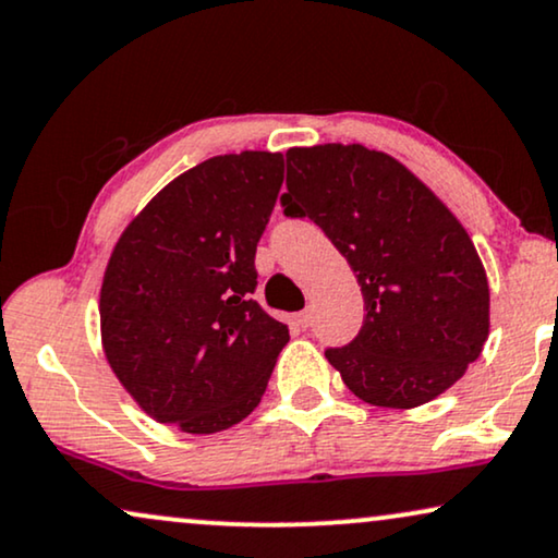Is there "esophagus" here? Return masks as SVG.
Listing matches in <instances>:
<instances>
[{"label": "esophagus", "instance_id": "34e87169", "mask_svg": "<svg viewBox=\"0 0 558 558\" xmlns=\"http://www.w3.org/2000/svg\"><path fill=\"white\" fill-rule=\"evenodd\" d=\"M295 326H301V329H308L311 324H314V316H311V311H301V314L293 316Z\"/></svg>", "mask_w": 558, "mask_h": 558}]
</instances>
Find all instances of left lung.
<instances>
[{"label":"left lung","mask_w":558,"mask_h":558,"mask_svg":"<svg viewBox=\"0 0 558 558\" xmlns=\"http://www.w3.org/2000/svg\"><path fill=\"white\" fill-rule=\"evenodd\" d=\"M286 162V214L324 229L365 295V324L329 365L369 405L439 398L489 333L487 272L462 221L388 153L326 143Z\"/></svg>","instance_id":"1"}]
</instances>
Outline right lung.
<instances>
[{"label":"right lung","mask_w":558,"mask_h":558,"mask_svg":"<svg viewBox=\"0 0 558 558\" xmlns=\"http://www.w3.org/2000/svg\"><path fill=\"white\" fill-rule=\"evenodd\" d=\"M280 185V153L217 155L173 178L119 234L101 278V347L150 418L217 434L257 408L291 339L252 299Z\"/></svg>","instance_id":"add662e5"}]
</instances>
